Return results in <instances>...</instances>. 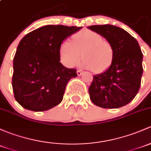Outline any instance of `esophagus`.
Returning <instances> with one entry per match:
<instances>
[{"label": "esophagus", "mask_w": 151, "mask_h": 151, "mask_svg": "<svg viewBox=\"0 0 151 151\" xmlns=\"http://www.w3.org/2000/svg\"><path fill=\"white\" fill-rule=\"evenodd\" d=\"M77 75H78V76H80V75H82V72L81 71H80V70H77Z\"/></svg>", "instance_id": "1"}]
</instances>
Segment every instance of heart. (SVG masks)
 Wrapping results in <instances>:
<instances>
[{
  "instance_id": "obj_1",
  "label": "heart",
  "mask_w": 151,
  "mask_h": 151,
  "mask_svg": "<svg viewBox=\"0 0 151 151\" xmlns=\"http://www.w3.org/2000/svg\"><path fill=\"white\" fill-rule=\"evenodd\" d=\"M73 42L64 41L59 49L61 63L68 68H73L80 63L82 55L84 66L94 69L95 72L106 71L110 66L113 50L111 44L98 33L82 30L72 37Z\"/></svg>"
}]
</instances>
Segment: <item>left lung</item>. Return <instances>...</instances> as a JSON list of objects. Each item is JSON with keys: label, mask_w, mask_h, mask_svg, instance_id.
I'll list each match as a JSON object with an SVG mask.
<instances>
[{"label": "left lung", "mask_w": 151, "mask_h": 151, "mask_svg": "<svg viewBox=\"0 0 151 151\" xmlns=\"http://www.w3.org/2000/svg\"><path fill=\"white\" fill-rule=\"evenodd\" d=\"M88 28L106 38L113 50L111 66L93 76L88 90L90 100L104 109L122 107L132 101L140 87L143 55L138 42L114 25H93Z\"/></svg>", "instance_id": "8db88e82"}]
</instances>
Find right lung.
Wrapping results in <instances>:
<instances>
[{"label":"right lung","instance_id":"add662e5","mask_svg":"<svg viewBox=\"0 0 151 151\" xmlns=\"http://www.w3.org/2000/svg\"><path fill=\"white\" fill-rule=\"evenodd\" d=\"M82 27L46 25L27 34L14 58L12 87L14 98L22 107L44 111L62 101L75 69L60 62L59 49L63 40Z\"/></svg>","mask_w":151,"mask_h":151}]
</instances>
